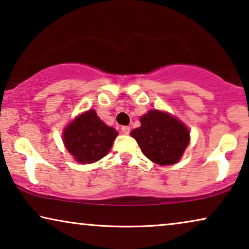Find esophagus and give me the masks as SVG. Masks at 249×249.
<instances>
[{
    "mask_svg": "<svg viewBox=\"0 0 249 249\" xmlns=\"http://www.w3.org/2000/svg\"><path fill=\"white\" fill-rule=\"evenodd\" d=\"M121 131L124 132V135H128L129 132H130V127H129V125H124V127H121Z\"/></svg>",
    "mask_w": 249,
    "mask_h": 249,
    "instance_id": "obj_1",
    "label": "esophagus"
}]
</instances>
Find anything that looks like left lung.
<instances>
[{
    "mask_svg": "<svg viewBox=\"0 0 249 249\" xmlns=\"http://www.w3.org/2000/svg\"><path fill=\"white\" fill-rule=\"evenodd\" d=\"M142 125L131 131L142 153L161 165L175 164L189 144V131L172 115L151 110L141 118Z\"/></svg>",
    "mask_w": 249,
    "mask_h": 249,
    "instance_id": "left-lung-1",
    "label": "left lung"
}]
</instances>
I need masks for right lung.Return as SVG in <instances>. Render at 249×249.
Returning a JSON list of instances; mask_svg holds the SVG:
<instances>
[{
    "instance_id": "add662e5",
    "label": "right lung",
    "mask_w": 249,
    "mask_h": 249,
    "mask_svg": "<svg viewBox=\"0 0 249 249\" xmlns=\"http://www.w3.org/2000/svg\"><path fill=\"white\" fill-rule=\"evenodd\" d=\"M118 132L108 127L89 110L74 119L64 130L63 141L68 152L79 163H94L110 151Z\"/></svg>"
}]
</instances>
